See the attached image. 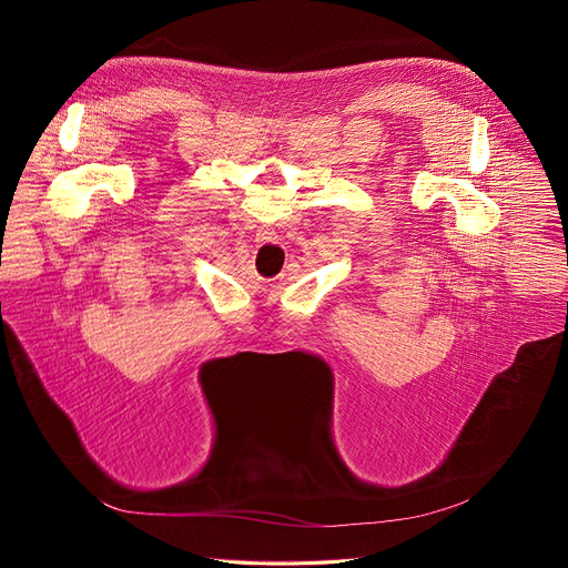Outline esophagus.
<instances>
[{
    "instance_id": "esophagus-1",
    "label": "esophagus",
    "mask_w": 568,
    "mask_h": 568,
    "mask_svg": "<svg viewBox=\"0 0 568 568\" xmlns=\"http://www.w3.org/2000/svg\"><path fill=\"white\" fill-rule=\"evenodd\" d=\"M255 242L257 244H274V242H280V234L272 227H261L255 232Z\"/></svg>"
}]
</instances>
